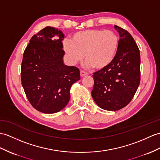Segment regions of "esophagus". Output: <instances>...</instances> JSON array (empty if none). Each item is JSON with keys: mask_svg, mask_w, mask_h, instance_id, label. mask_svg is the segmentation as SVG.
<instances>
[{"mask_svg": "<svg viewBox=\"0 0 160 160\" xmlns=\"http://www.w3.org/2000/svg\"><path fill=\"white\" fill-rule=\"evenodd\" d=\"M80 75H81V77H84V76L88 75V74L87 72H85L83 71H81V72H80Z\"/></svg>", "mask_w": 160, "mask_h": 160, "instance_id": "34e87169", "label": "esophagus"}]
</instances>
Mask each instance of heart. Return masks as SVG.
Wrapping results in <instances>:
<instances>
[{"label": "heart", "instance_id": "heart-1", "mask_svg": "<svg viewBox=\"0 0 160 160\" xmlns=\"http://www.w3.org/2000/svg\"><path fill=\"white\" fill-rule=\"evenodd\" d=\"M119 46V38L111 30H88L76 32L71 41H65L64 50L70 64L83 59L89 67L98 70L106 68L114 60Z\"/></svg>", "mask_w": 160, "mask_h": 160}]
</instances>
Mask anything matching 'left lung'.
<instances>
[{
  "label": "left lung",
  "mask_w": 160,
  "mask_h": 160,
  "mask_svg": "<svg viewBox=\"0 0 160 160\" xmlns=\"http://www.w3.org/2000/svg\"><path fill=\"white\" fill-rule=\"evenodd\" d=\"M119 34L114 60L106 68L93 73L92 96L104 110L115 111L130 103L140 84L141 56L133 37L127 30L115 25Z\"/></svg>",
  "instance_id": "obj_1"
}]
</instances>
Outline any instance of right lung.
Instances as JSON below:
<instances>
[{
	"instance_id": "obj_1",
	"label": "right lung",
	"mask_w": 160,
	"mask_h": 160,
	"mask_svg": "<svg viewBox=\"0 0 160 160\" xmlns=\"http://www.w3.org/2000/svg\"><path fill=\"white\" fill-rule=\"evenodd\" d=\"M64 38L61 30L47 26L31 38L23 55L22 86L32 106L43 113L63 109L72 85L80 79L79 68L64 63Z\"/></svg>"
}]
</instances>
